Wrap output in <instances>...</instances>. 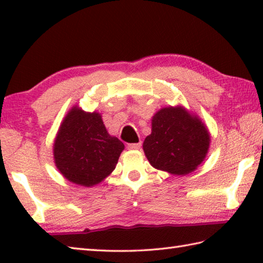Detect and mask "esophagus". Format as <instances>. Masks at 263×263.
<instances>
[{"label":"esophagus","mask_w":263,"mask_h":263,"mask_svg":"<svg viewBox=\"0 0 263 263\" xmlns=\"http://www.w3.org/2000/svg\"><path fill=\"white\" fill-rule=\"evenodd\" d=\"M141 147V142H135V144H127V148L128 149H139Z\"/></svg>","instance_id":"esophagus-1"}]
</instances>
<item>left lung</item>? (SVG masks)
Listing matches in <instances>:
<instances>
[{
  "label": "left lung",
  "mask_w": 263,
  "mask_h": 263,
  "mask_svg": "<svg viewBox=\"0 0 263 263\" xmlns=\"http://www.w3.org/2000/svg\"><path fill=\"white\" fill-rule=\"evenodd\" d=\"M210 142V132L197 115L182 105H169L154 114L142 149L155 169L186 175L204 161Z\"/></svg>",
  "instance_id": "1"
}]
</instances>
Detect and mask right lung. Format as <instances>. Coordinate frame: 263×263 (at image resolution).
Here are the masks:
<instances>
[{
	"label": "right lung",
	"instance_id": "add662e5",
	"mask_svg": "<svg viewBox=\"0 0 263 263\" xmlns=\"http://www.w3.org/2000/svg\"><path fill=\"white\" fill-rule=\"evenodd\" d=\"M123 151L124 144L109 135L100 112L74 105L57 132L53 159L66 180L89 188L114 172Z\"/></svg>",
	"mask_w": 263,
	"mask_h": 263
}]
</instances>
